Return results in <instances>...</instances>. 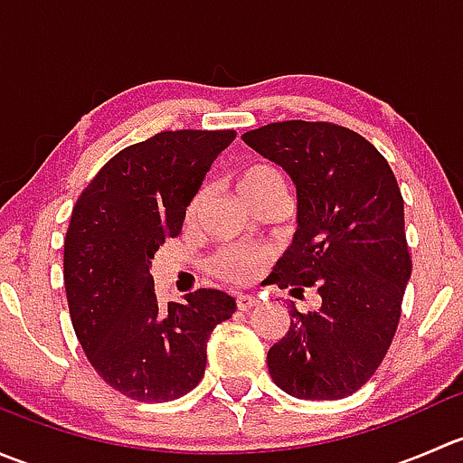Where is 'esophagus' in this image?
<instances>
[{
	"label": "esophagus",
	"mask_w": 463,
	"mask_h": 463,
	"mask_svg": "<svg viewBox=\"0 0 463 463\" xmlns=\"http://www.w3.org/2000/svg\"><path fill=\"white\" fill-rule=\"evenodd\" d=\"M235 305H237V309H240V311H249V309H253V307H258L260 300L255 296H246V293H240V296L235 298Z\"/></svg>",
	"instance_id": "obj_1"
}]
</instances>
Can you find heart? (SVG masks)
<instances>
[{
	"mask_svg": "<svg viewBox=\"0 0 463 463\" xmlns=\"http://www.w3.org/2000/svg\"><path fill=\"white\" fill-rule=\"evenodd\" d=\"M237 190L241 199L249 205H255L270 194H287V179L282 172L270 163H253L244 167L237 176ZM205 203V190H199L188 205V222H194ZM266 255L258 249H244V246H226L214 253L210 260V270L219 279L228 284H244L258 273L260 264Z\"/></svg>",
	"mask_w": 463,
	"mask_h": 463,
	"instance_id": "1",
	"label": "heart"
}]
</instances>
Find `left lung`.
I'll use <instances>...</instances> for the list:
<instances>
[{
	"label": "left lung",
	"instance_id": "1",
	"mask_svg": "<svg viewBox=\"0 0 463 463\" xmlns=\"http://www.w3.org/2000/svg\"><path fill=\"white\" fill-rule=\"evenodd\" d=\"M241 138L298 188L300 228L269 282L322 298L309 314L291 307L266 356L270 378L298 399H345L385 358L412 273L396 176L367 138L326 120H279Z\"/></svg>",
	"mask_w": 463,
	"mask_h": 463
}]
</instances>
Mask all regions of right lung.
Listing matches in <instances>:
<instances>
[{
    "mask_svg": "<svg viewBox=\"0 0 463 463\" xmlns=\"http://www.w3.org/2000/svg\"><path fill=\"white\" fill-rule=\"evenodd\" d=\"M235 129H165L111 156L80 193L64 237L73 331L98 376L132 401H175L199 385L205 345L235 300L197 288L158 305L152 258L179 237L185 208Z\"/></svg>",
    "mask_w": 463,
    "mask_h": 463,
    "instance_id": "1",
    "label": "right lung"
}]
</instances>
